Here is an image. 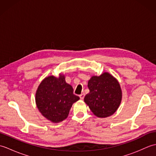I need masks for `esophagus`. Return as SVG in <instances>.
Here are the masks:
<instances>
[{"mask_svg": "<svg viewBox=\"0 0 156 156\" xmlns=\"http://www.w3.org/2000/svg\"><path fill=\"white\" fill-rule=\"evenodd\" d=\"M84 94H81L80 95V99L81 100H83L84 99Z\"/></svg>", "mask_w": 156, "mask_h": 156, "instance_id": "34e87169", "label": "esophagus"}]
</instances>
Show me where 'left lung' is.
<instances>
[{"instance_id":"1","label":"left lung","mask_w":156,"mask_h":156,"mask_svg":"<svg viewBox=\"0 0 156 156\" xmlns=\"http://www.w3.org/2000/svg\"><path fill=\"white\" fill-rule=\"evenodd\" d=\"M90 92L84 101L93 114L100 118L113 115L122 100V90L119 82L108 72L92 76L88 82Z\"/></svg>"}]
</instances>
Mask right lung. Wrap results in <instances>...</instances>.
Wrapping results in <instances>:
<instances>
[{
	"mask_svg": "<svg viewBox=\"0 0 156 156\" xmlns=\"http://www.w3.org/2000/svg\"><path fill=\"white\" fill-rule=\"evenodd\" d=\"M65 76H49L39 85L35 93V102L39 112L54 123L68 117L72 105L80 98L73 94V88L66 83Z\"/></svg>",
	"mask_w": 156,
	"mask_h": 156,
	"instance_id": "obj_1",
	"label": "right lung"
}]
</instances>
